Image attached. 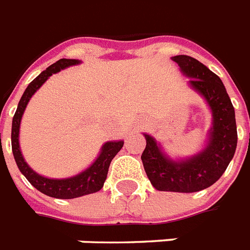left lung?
Returning <instances> with one entry per match:
<instances>
[{"mask_svg":"<svg viewBox=\"0 0 250 250\" xmlns=\"http://www.w3.org/2000/svg\"><path fill=\"white\" fill-rule=\"evenodd\" d=\"M189 84L205 97L213 113V128L208 146L189 160L175 162L165 156L156 140L144 135L146 146L141 154L152 186L166 192H198L213 186L232 160L237 145L235 109L225 85L205 64L189 56L172 57Z\"/></svg>","mask_w":250,"mask_h":250,"instance_id":"left-lung-1","label":"left lung"}]
</instances>
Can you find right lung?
<instances>
[{
	"instance_id": "1",
	"label": "right lung",
	"mask_w": 250,
	"mask_h": 250,
	"mask_svg": "<svg viewBox=\"0 0 250 250\" xmlns=\"http://www.w3.org/2000/svg\"><path fill=\"white\" fill-rule=\"evenodd\" d=\"M80 61L78 60H62L57 61L56 63L49 66L45 71H42L36 79H33L24 93L21 96V101L18 104V109L14 114L13 127H11V148H13V154L15 158V162L18 165V168L24 175L27 180L32 184L37 190L41 193L50 196L54 198H75L84 196V194L94 193L98 192L104 187V183L107 176V171L111 161L117 153L119 152L123 146V141H109L102 146L101 154L93 162V165L86 168L85 171L80 172L76 176L67 179H48L36 174L35 171L31 170V167L25 164L24 158L21 156V148H19V125H21V115L24 113V109L28 104L29 98L32 97L33 93L40 88L42 84L48 80L49 76L53 74L61 71L62 68H66L68 66L78 64Z\"/></svg>"
}]
</instances>
